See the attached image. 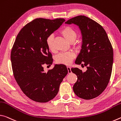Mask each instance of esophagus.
<instances>
[{"label":"esophagus","mask_w":121,"mask_h":121,"mask_svg":"<svg viewBox=\"0 0 121 121\" xmlns=\"http://www.w3.org/2000/svg\"><path fill=\"white\" fill-rule=\"evenodd\" d=\"M67 69H68L69 73H71L72 72V71H71V68L70 66H67Z\"/></svg>","instance_id":"obj_1"}]
</instances>
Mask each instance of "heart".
<instances>
[{
  "instance_id": "b5f03b06",
  "label": "heart",
  "mask_w": 121,
  "mask_h": 121,
  "mask_svg": "<svg viewBox=\"0 0 121 121\" xmlns=\"http://www.w3.org/2000/svg\"><path fill=\"white\" fill-rule=\"evenodd\" d=\"M60 33L69 42H71L74 41L76 38L77 34L72 28L69 26H66L60 30ZM45 44L49 50L51 52L55 51L53 46V36L52 34L48 35L45 39ZM75 54L72 51L62 52L56 57V61L57 63L60 64H70L74 58Z\"/></svg>"
}]
</instances>
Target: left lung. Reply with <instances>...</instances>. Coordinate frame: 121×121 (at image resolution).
Masks as SVG:
<instances>
[{"label": "left lung", "instance_id": "left-lung-1", "mask_svg": "<svg viewBox=\"0 0 121 121\" xmlns=\"http://www.w3.org/2000/svg\"><path fill=\"white\" fill-rule=\"evenodd\" d=\"M65 23H74L80 29L82 49L75 63L87 69L84 72L78 68L71 69L78 78L73 90L79 98L92 99L100 95L109 82L113 63L112 44L104 28L86 16H77Z\"/></svg>", "mask_w": 121, "mask_h": 121}]
</instances>
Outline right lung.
Wrapping results in <instances>:
<instances>
[{"label": "right lung", "mask_w": 121, "mask_h": 121, "mask_svg": "<svg viewBox=\"0 0 121 121\" xmlns=\"http://www.w3.org/2000/svg\"><path fill=\"white\" fill-rule=\"evenodd\" d=\"M65 21L35 19L21 29L14 43L11 53L14 77L23 93L34 101L47 102L54 98L68 74L64 64H56L47 72L43 67L53 60L45 39Z\"/></svg>", "instance_id": "obj_1"}]
</instances>
